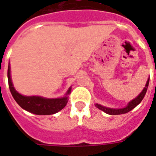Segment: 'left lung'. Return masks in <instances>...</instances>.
I'll return each mask as SVG.
<instances>
[{"mask_svg":"<svg viewBox=\"0 0 156 156\" xmlns=\"http://www.w3.org/2000/svg\"><path fill=\"white\" fill-rule=\"evenodd\" d=\"M149 82H150V78H148L147 82H146V84L144 86V89L141 91V93L140 94L138 95L137 97L135 98H134L133 100H131L130 102H129V104L127 105V106H125L124 108H108V107H105V106H103L101 105H98V104H95V106L100 109L102 111H104L106 114L111 115H123V114H126L128 112H129L130 110H132L133 108H134L136 106H137L140 103L143 98H144V95L147 92L148 86H149Z\"/></svg>","mask_w":156,"mask_h":156,"instance_id":"8db88e82","label":"left lung"}]
</instances>
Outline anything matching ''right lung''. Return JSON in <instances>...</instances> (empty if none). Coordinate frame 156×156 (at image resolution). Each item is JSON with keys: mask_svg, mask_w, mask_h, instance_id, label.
Listing matches in <instances>:
<instances>
[{"mask_svg": "<svg viewBox=\"0 0 156 156\" xmlns=\"http://www.w3.org/2000/svg\"><path fill=\"white\" fill-rule=\"evenodd\" d=\"M7 78L10 91L16 102L23 109L32 114L37 115H50L58 113L67 105L68 101V94L71 93L72 88H68L67 93L62 98H48L41 96H26L19 94L12 83L11 78V67L10 62L7 70Z\"/></svg>", "mask_w": 156, "mask_h": 156, "instance_id": "right-lung-1", "label": "right lung"}]
</instances>
